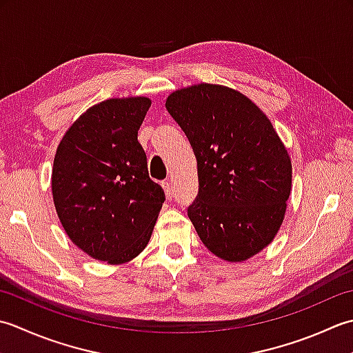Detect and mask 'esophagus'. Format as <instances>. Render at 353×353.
<instances>
[{
	"label": "esophagus",
	"mask_w": 353,
	"mask_h": 353,
	"mask_svg": "<svg viewBox=\"0 0 353 353\" xmlns=\"http://www.w3.org/2000/svg\"><path fill=\"white\" fill-rule=\"evenodd\" d=\"M164 192H166V196L169 199H172V196H174V187H172V183L170 181H163L161 183Z\"/></svg>",
	"instance_id": "obj_1"
}]
</instances>
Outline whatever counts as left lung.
Returning a JSON list of instances; mask_svg holds the SVG:
<instances>
[{"label": "left lung", "instance_id": "obj_1", "mask_svg": "<svg viewBox=\"0 0 353 353\" xmlns=\"http://www.w3.org/2000/svg\"><path fill=\"white\" fill-rule=\"evenodd\" d=\"M166 108L195 152L199 189L187 207L199 239L228 262L274 239L291 193V160L268 117L241 92L201 83Z\"/></svg>", "mask_w": 353, "mask_h": 353}]
</instances>
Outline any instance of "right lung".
Masks as SVG:
<instances>
[{
    "label": "right lung",
    "mask_w": 353,
    "mask_h": 353,
    "mask_svg": "<svg viewBox=\"0 0 353 353\" xmlns=\"http://www.w3.org/2000/svg\"><path fill=\"white\" fill-rule=\"evenodd\" d=\"M146 97L110 99L83 112L63 135L52 175L54 207L73 243L108 263L140 254L164 199L149 178L139 129Z\"/></svg>",
    "instance_id": "1"
}]
</instances>
